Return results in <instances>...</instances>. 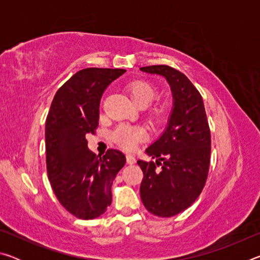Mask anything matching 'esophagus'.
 <instances>
[{"mask_svg":"<svg viewBox=\"0 0 260 260\" xmlns=\"http://www.w3.org/2000/svg\"><path fill=\"white\" fill-rule=\"evenodd\" d=\"M126 160H127V162H128V164H134L135 162V157H134V155H132V153H127L126 155Z\"/></svg>","mask_w":260,"mask_h":260,"instance_id":"1","label":"esophagus"}]
</instances>
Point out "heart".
<instances>
[{"label": "heart", "instance_id": "obj_1", "mask_svg": "<svg viewBox=\"0 0 260 260\" xmlns=\"http://www.w3.org/2000/svg\"><path fill=\"white\" fill-rule=\"evenodd\" d=\"M128 93L131 98L139 107H147L151 101L156 98L155 87L147 81L138 80L131 83L128 87ZM164 113V107H156L153 109V114L157 117ZM144 132L139 127L129 125H119L113 131L112 138L116 142L126 150H133L138 143L144 139Z\"/></svg>", "mask_w": 260, "mask_h": 260}]
</instances>
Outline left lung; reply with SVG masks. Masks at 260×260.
<instances>
[{"instance_id":"obj_1","label":"left lung","mask_w":260,"mask_h":260,"mask_svg":"<svg viewBox=\"0 0 260 260\" xmlns=\"http://www.w3.org/2000/svg\"><path fill=\"white\" fill-rule=\"evenodd\" d=\"M140 70L164 77L173 95L166 129L146 149L156 160H138L143 172V205L157 217L169 218L188 209L203 190L210 166V127L203 99L183 73L167 65Z\"/></svg>"}]
</instances>
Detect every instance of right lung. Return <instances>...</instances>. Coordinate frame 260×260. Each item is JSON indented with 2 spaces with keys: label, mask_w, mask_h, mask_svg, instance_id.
<instances>
[{
  "label": "right lung",
  "mask_w": 260,
  "mask_h": 260,
  "mask_svg": "<svg viewBox=\"0 0 260 260\" xmlns=\"http://www.w3.org/2000/svg\"><path fill=\"white\" fill-rule=\"evenodd\" d=\"M125 72L122 69L81 70L57 90L48 112V178L59 203L79 219H95L107 211L112 202L113 180L126 162L124 153L116 149L96 156L86 140L99 126L104 90Z\"/></svg>",
  "instance_id": "add662e5"
}]
</instances>
